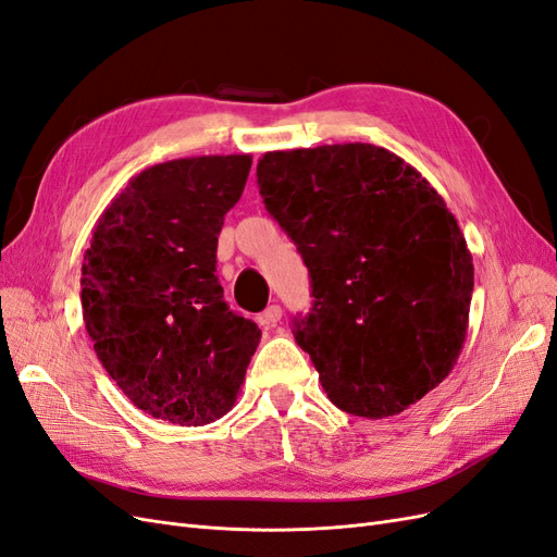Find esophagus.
Masks as SVG:
<instances>
[{"label": "esophagus", "mask_w": 557, "mask_h": 557, "mask_svg": "<svg viewBox=\"0 0 557 557\" xmlns=\"http://www.w3.org/2000/svg\"><path fill=\"white\" fill-rule=\"evenodd\" d=\"M283 318V309L278 305H272L260 313V325L262 327H276Z\"/></svg>", "instance_id": "esophagus-1"}]
</instances>
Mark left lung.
Here are the masks:
<instances>
[{"instance_id": "left-lung-1", "label": "left lung", "mask_w": 557, "mask_h": 557, "mask_svg": "<svg viewBox=\"0 0 557 557\" xmlns=\"http://www.w3.org/2000/svg\"><path fill=\"white\" fill-rule=\"evenodd\" d=\"M267 211L309 267L313 307L293 320L334 407L401 413L458 362L474 264L430 181L374 144L269 150Z\"/></svg>"}]
</instances>
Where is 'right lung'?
<instances>
[{"instance_id":"right-lung-1","label":"right lung","mask_w":557,"mask_h":557,"mask_svg":"<svg viewBox=\"0 0 557 557\" xmlns=\"http://www.w3.org/2000/svg\"><path fill=\"white\" fill-rule=\"evenodd\" d=\"M250 164L244 153L148 166L99 215L83 256V320L99 362L134 407L174 425L223 418L260 344L215 276L218 234Z\"/></svg>"}]
</instances>
